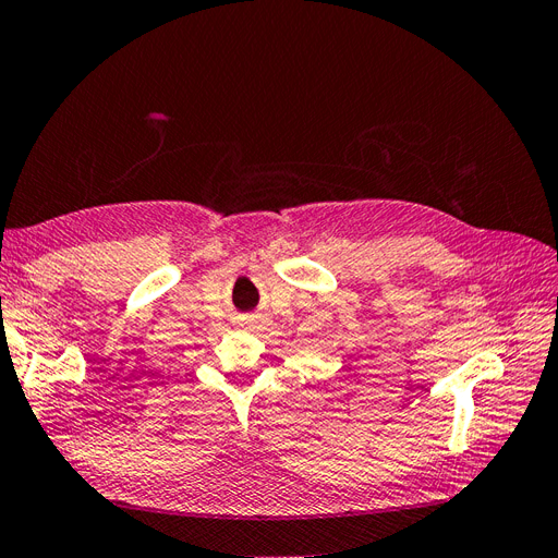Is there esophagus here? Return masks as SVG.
<instances>
[{
	"instance_id": "34e87169",
	"label": "esophagus",
	"mask_w": 558,
	"mask_h": 558,
	"mask_svg": "<svg viewBox=\"0 0 558 558\" xmlns=\"http://www.w3.org/2000/svg\"><path fill=\"white\" fill-rule=\"evenodd\" d=\"M262 315L259 313H253V315H243L241 317V327L247 329V331H259L262 329Z\"/></svg>"
}]
</instances>
